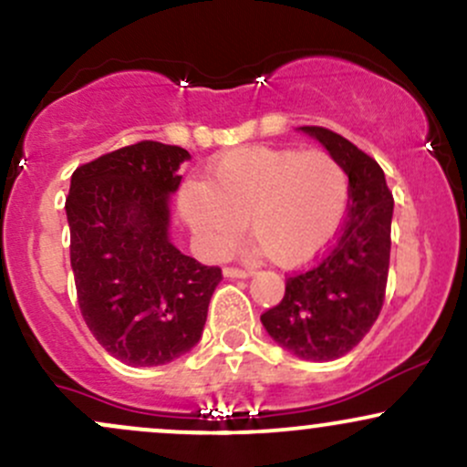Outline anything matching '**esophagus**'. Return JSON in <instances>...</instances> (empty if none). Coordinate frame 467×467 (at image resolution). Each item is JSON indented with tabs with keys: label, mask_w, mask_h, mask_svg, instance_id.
<instances>
[{
	"label": "esophagus",
	"mask_w": 467,
	"mask_h": 467,
	"mask_svg": "<svg viewBox=\"0 0 467 467\" xmlns=\"http://www.w3.org/2000/svg\"><path fill=\"white\" fill-rule=\"evenodd\" d=\"M223 276L228 278H248L252 276L250 270H241V267H223Z\"/></svg>",
	"instance_id": "34e87169"
}]
</instances>
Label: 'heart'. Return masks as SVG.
<instances>
[{
  "instance_id": "heart-1",
  "label": "heart",
  "mask_w": 467,
  "mask_h": 467,
  "mask_svg": "<svg viewBox=\"0 0 467 467\" xmlns=\"http://www.w3.org/2000/svg\"><path fill=\"white\" fill-rule=\"evenodd\" d=\"M182 215L211 254L250 234L281 267L312 264L334 244L349 211L347 171L327 151L248 147L223 153L203 186L180 197Z\"/></svg>"
}]
</instances>
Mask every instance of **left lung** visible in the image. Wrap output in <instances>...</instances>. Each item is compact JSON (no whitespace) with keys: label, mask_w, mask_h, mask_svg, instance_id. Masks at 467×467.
<instances>
[{"label":"left lung","mask_w":467,"mask_h":467,"mask_svg":"<svg viewBox=\"0 0 467 467\" xmlns=\"http://www.w3.org/2000/svg\"><path fill=\"white\" fill-rule=\"evenodd\" d=\"M345 166L349 213L336 244L312 270L289 276L285 296L261 316L278 347L329 362L368 334L384 303L390 259V195L384 171L347 138L325 127H298Z\"/></svg>","instance_id":"8db88e82"}]
</instances>
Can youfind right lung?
I'll use <instances>...</instances> for the list:
<instances>
[{"label": "right lung", "instance_id": "right-lung-1", "mask_svg": "<svg viewBox=\"0 0 467 467\" xmlns=\"http://www.w3.org/2000/svg\"><path fill=\"white\" fill-rule=\"evenodd\" d=\"M191 153L144 140L78 166L66 213L78 307L103 349L130 367L178 360L200 342L219 267L169 237L171 195Z\"/></svg>", "mask_w": 467, "mask_h": 467}]
</instances>
